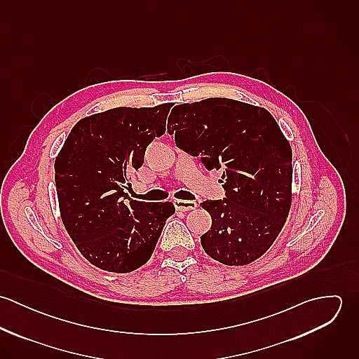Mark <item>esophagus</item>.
I'll return each mask as SVG.
<instances>
[{
  "label": "esophagus",
  "instance_id": "34e87169",
  "mask_svg": "<svg viewBox=\"0 0 359 359\" xmlns=\"http://www.w3.org/2000/svg\"><path fill=\"white\" fill-rule=\"evenodd\" d=\"M174 205L180 211H189V210L196 208L198 205H196V202H192V201H175Z\"/></svg>",
  "mask_w": 359,
  "mask_h": 359
}]
</instances>
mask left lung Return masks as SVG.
I'll return each instance as SVG.
<instances>
[{
    "mask_svg": "<svg viewBox=\"0 0 359 359\" xmlns=\"http://www.w3.org/2000/svg\"><path fill=\"white\" fill-rule=\"evenodd\" d=\"M175 144L222 170L225 198L205 201L211 228L201 243L211 258L245 265L262 256L292 205V148L272 114L228 98L177 104L168 117Z\"/></svg>",
    "mask_w": 359,
    "mask_h": 359,
    "instance_id": "8db88e82",
    "label": "left lung"
}]
</instances>
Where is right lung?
<instances>
[{"mask_svg":"<svg viewBox=\"0 0 359 359\" xmlns=\"http://www.w3.org/2000/svg\"><path fill=\"white\" fill-rule=\"evenodd\" d=\"M171 103L116 107L80 120L55 160L63 225L80 253L109 272H131L154 253L171 202L128 199L130 172L165 131Z\"/></svg>","mask_w":359,"mask_h":359,"instance_id":"add662e5","label":"right lung"}]
</instances>
